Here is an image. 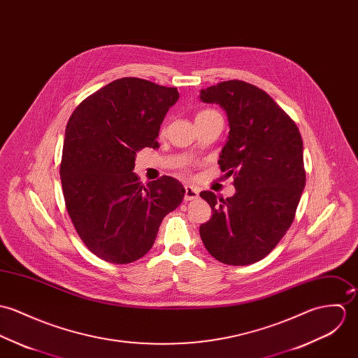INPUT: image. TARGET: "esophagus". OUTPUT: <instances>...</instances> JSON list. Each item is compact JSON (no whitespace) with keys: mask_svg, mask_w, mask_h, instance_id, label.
Masks as SVG:
<instances>
[{"mask_svg":"<svg viewBox=\"0 0 358 358\" xmlns=\"http://www.w3.org/2000/svg\"><path fill=\"white\" fill-rule=\"evenodd\" d=\"M199 198V189L196 187H192V185H185V195L184 199L188 201V200H195Z\"/></svg>","mask_w":358,"mask_h":358,"instance_id":"34e87169","label":"esophagus"}]
</instances>
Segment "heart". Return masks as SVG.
<instances>
[{"instance_id":"obj_1","label":"heart","mask_w":358,"mask_h":358,"mask_svg":"<svg viewBox=\"0 0 358 358\" xmlns=\"http://www.w3.org/2000/svg\"><path fill=\"white\" fill-rule=\"evenodd\" d=\"M207 113H213V111H211V110H203V111H200V113H199L198 115H201V114H207ZM198 115H196V117H198Z\"/></svg>"}]
</instances>
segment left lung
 Returning a JSON list of instances; mask_svg holds the SVG:
<instances>
[{
  "mask_svg": "<svg viewBox=\"0 0 358 358\" xmlns=\"http://www.w3.org/2000/svg\"><path fill=\"white\" fill-rule=\"evenodd\" d=\"M200 99L227 111L231 130L218 163L236 188L227 199L200 192L213 211L200 238L220 262L250 265L278 245L295 218L306 182L302 137L266 92L244 80L220 82Z\"/></svg>",
  "mask_w": 358,
  "mask_h": 358,
  "instance_id": "1",
  "label": "left lung"
}]
</instances>
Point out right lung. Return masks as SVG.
Returning a JSON list of instances; mask_svg holds the SVG:
<instances>
[{
	"mask_svg": "<svg viewBox=\"0 0 358 358\" xmlns=\"http://www.w3.org/2000/svg\"><path fill=\"white\" fill-rule=\"evenodd\" d=\"M178 97L177 87L126 77L87 96L70 117L60 163L66 208L83 244L103 261L144 257L162 220L182 201L176 178L144 185L133 173L138 151L159 147L160 124Z\"/></svg>",
	"mask_w": 358,
	"mask_h": 358,
	"instance_id": "add662e5",
	"label": "right lung"
}]
</instances>
